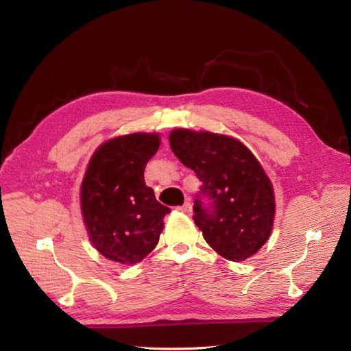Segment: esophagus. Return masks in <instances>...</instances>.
Segmentation results:
<instances>
[{"label":"esophagus","mask_w":351,"mask_h":351,"mask_svg":"<svg viewBox=\"0 0 351 351\" xmlns=\"http://www.w3.org/2000/svg\"><path fill=\"white\" fill-rule=\"evenodd\" d=\"M180 210L184 212L187 215H192V205H190V202H186V204L180 208Z\"/></svg>","instance_id":"esophagus-1"}]
</instances>
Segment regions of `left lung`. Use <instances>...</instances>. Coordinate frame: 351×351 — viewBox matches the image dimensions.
Here are the masks:
<instances>
[{"label": "left lung", "mask_w": 351, "mask_h": 351, "mask_svg": "<svg viewBox=\"0 0 351 351\" xmlns=\"http://www.w3.org/2000/svg\"><path fill=\"white\" fill-rule=\"evenodd\" d=\"M169 146L202 182L193 221L209 246L232 262L246 261L268 241L275 196L261 162L240 141L226 134L174 129Z\"/></svg>", "instance_id": "obj_1"}]
</instances>
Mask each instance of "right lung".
<instances>
[{
    "label": "right lung",
    "instance_id": "right-lung-1",
    "mask_svg": "<svg viewBox=\"0 0 351 351\" xmlns=\"http://www.w3.org/2000/svg\"><path fill=\"white\" fill-rule=\"evenodd\" d=\"M158 133H132L93 152L80 187V208L93 247L121 265L141 262L158 244L169 208L145 183V167L159 147Z\"/></svg>",
    "mask_w": 351,
    "mask_h": 351
}]
</instances>
